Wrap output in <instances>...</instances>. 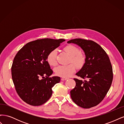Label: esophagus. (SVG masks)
<instances>
[{
	"label": "esophagus",
	"instance_id": "1",
	"mask_svg": "<svg viewBox=\"0 0 124 124\" xmlns=\"http://www.w3.org/2000/svg\"><path fill=\"white\" fill-rule=\"evenodd\" d=\"M69 78H64V77H62V81H64V80H68Z\"/></svg>",
	"mask_w": 124,
	"mask_h": 124
}]
</instances>
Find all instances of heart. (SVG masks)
I'll list each match as a JSON object with an SVG mask.
<instances>
[{
    "label": "heart",
    "instance_id": "1",
    "mask_svg": "<svg viewBox=\"0 0 124 124\" xmlns=\"http://www.w3.org/2000/svg\"><path fill=\"white\" fill-rule=\"evenodd\" d=\"M65 50L70 56V62L75 64H69L68 65H60L56 67L55 72L57 76L64 78L71 76L76 70V67L81 68L85 62V56L82 54L79 48L72 45H69L65 47ZM57 51L56 49L51 51L47 56V61L50 66H55L57 64Z\"/></svg>",
    "mask_w": 124,
    "mask_h": 124
}]
</instances>
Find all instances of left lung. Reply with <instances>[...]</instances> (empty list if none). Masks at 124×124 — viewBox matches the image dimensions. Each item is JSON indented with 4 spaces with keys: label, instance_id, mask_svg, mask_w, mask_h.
<instances>
[{
    "label": "left lung",
    "instance_id": "1",
    "mask_svg": "<svg viewBox=\"0 0 124 124\" xmlns=\"http://www.w3.org/2000/svg\"><path fill=\"white\" fill-rule=\"evenodd\" d=\"M67 43L78 45L85 55L84 65L76 74L85 80L74 78L76 85L70 91L71 99L83 108L95 107L106 96L113 80L110 59L101 46L93 41L74 39Z\"/></svg>",
    "mask_w": 124,
    "mask_h": 124
}]
</instances>
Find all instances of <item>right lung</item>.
<instances>
[{"label": "right lung", "mask_w": 124, "mask_h": 124, "mask_svg": "<svg viewBox=\"0 0 124 124\" xmlns=\"http://www.w3.org/2000/svg\"><path fill=\"white\" fill-rule=\"evenodd\" d=\"M65 39H41L28 42L17 52L11 67L14 85L18 96L31 106H41L50 99L52 88L61 81L53 73L47 61L50 52Z\"/></svg>", "instance_id": "right-lung-1"}]
</instances>
